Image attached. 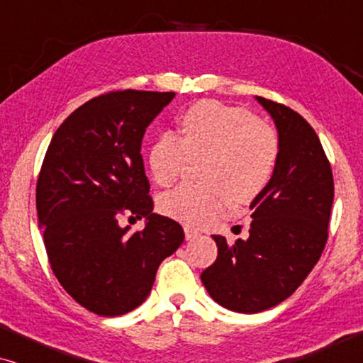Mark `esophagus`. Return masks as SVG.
<instances>
[{
	"label": "esophagus",
	"mask_w": 363,
	"mask_h": 363,
	"mask_svg": "<svg viewBox=\"0 0 363 363\" xmlns=\"http://www.w3.org/2000/svg\"><path fill=\"white\" fill-rule=\"evenodd\" d=\"M198 235H200V231L195 230V228L185 226V238H186V240H193V238H196Z\"/></svg>",
	"instance_id": "1"
}]
</instances>
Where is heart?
Instances as JSON below:
<instances>
[{"label":"heart","mask_w":363,"mask_h":363,"mask_svg":"<svg viewBox=\"0 0 363 363\" xmlns=\"http://www.w3.org/2000/svg\"><path fill=\"white\" fill-rule=\"evenodd\" d=\"M279 157V138L269 123L250 111L216 101H200L180 117V137L162 132L148 148V168L158 185L167 186L186 162L205 160L200 178L205 186L182 185L163 193V215L200 226L215 216L225 200L246 205L271 182Z\"/></svg>","instance_id":"b5f03b06"}]
</instances>
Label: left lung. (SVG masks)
Masks as SVG:
<instances>
[{"label":"left lung","mask_w":363,"mask_h":363,"mask_svg":"<svg viewBox=\"0 0 363 363\" xmlns=\"http://www.w3.org/2000/svg\"><path fill=\"white\" fill-rule=\"evenodd\" d=\"M256 101L276 123V170L250 206V238L228 245L213 235L218 257L201 272L213 301L242 314L277 306L309 276L325 247L334 201L330 163L314 128L282 104Z\"/></svg>","instance_id":"8db88e82"}]
</instances>
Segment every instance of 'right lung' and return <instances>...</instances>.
Segmentation results:
<instances>
[{
    "instance_id": "add662e5",
    "label": "right lung",
    "mask_w": 363,
    "mask_h": 363,
    "mask_svg": "<svg viewBox=\"0 0 363 363\" xmlns=\"http://www.w3.org/2000/svg\"><path fill=\"white\" fill-rule=\"evenodd\" d=\"M175 92L116 91L94 97L61 123L36 185L38 221L54 276L97 315H123L150 294L160 262L185 240L153 213L142 138ZM122 214L146 218L130 233Z\"/></svg>"
}]
</instances>
